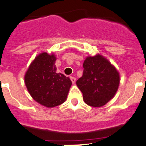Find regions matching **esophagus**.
<instances>
[{
    "label": "esophagus",
    "instance_id": "obj_1",
    "mask_svg": "<svg viewBox=\"0 0 146 146\" xmlns=\"http://www.w3.org/2000/svg\"><path fill=\"white\" fill-rule=\"evenodd\" d=\"M70 79H71V80H72V83H74V82H75V81H76V78H75V77H70Z\"/></svg>",
    "mask_w": 146,
    "mask_h": 146
}]
</instances>
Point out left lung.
<instances>
[{
	"instance_id": "obj_1",
	"label": "left lung",
	"mask_w": 146,
	"mask_h": 146,
	"mask_svg": "<svg viewBox=\"0 0 146 146\" xmlns=\"http://www.w3.org/2000/svg\"><path fill=\"white\" fill-rule=\"evenodd\" d=\"M82 76L77 80L84 102L92 107H102L114 96L119 86L118 71L102 55L88 57L83 63Z\"/></svg>"
}]
</instances>
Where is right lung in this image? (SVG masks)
<instances>
[{
	"mask_svg": "<svg viewBox=\"0 0 146 146\" xmlns=\"http://www.w3.org/2000/svg\"><path fill=\"white\" fill-rule=\"evenodd\" d=\"M55 57L43 52L29 66L25 76L28 92L34 100L47 108L60 105L66 101L72 81L56 72Z\"/></svg>",
	"mask_w": 146,
	"mask_h": 146,
	"instance_id": "right-lung-1",
	"label": "right lung"
}]
</instances>
